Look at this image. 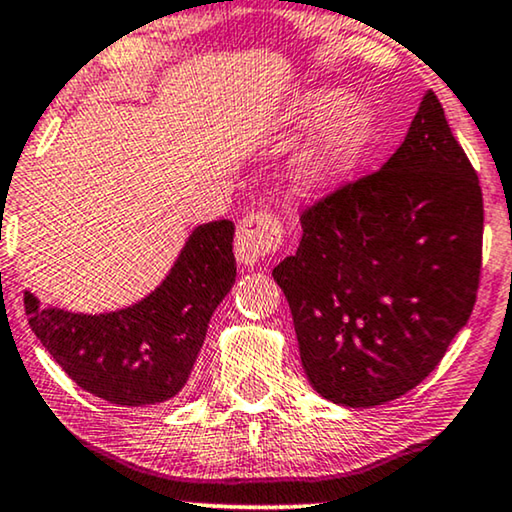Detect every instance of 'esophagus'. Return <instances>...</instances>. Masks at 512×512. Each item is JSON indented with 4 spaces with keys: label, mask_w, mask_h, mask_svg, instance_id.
<instances>
[{
    "label": "esophagus",
    "mask_w": 512,
    "mask_h": 512,
    "mask_svg": "<svg viewBox=\"0 0 512 512\" xmlns=\"http://www.w3.org/2000/svg\"><path fill=\"white\" fill-rule=\"evenodd\" d=\"M284 242V223L270 209H258L240 219L235 237V254L242 265H254L265 256L277 254Z\"/></svg>",
    "instance_id": "esophagus-1"
}]
</instances>
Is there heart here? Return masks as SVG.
Returning a JSON list of instances; mask_svg holds the SVG:
<instances>
[{
    "label": "heart",
    "mask_w": 512,
    "mask_h": 512,
    "mask_svg": "<svg viewBox=\"0 0 512 512\" xmlns=\"http://www.w3.org/2000/svg\"><path fill=\"white\" fill-rule=\"evenodd\" d=\"M305 121L333 116L300 158L303 177L317 188H335L352 177L368 156L375 118L366 102L347 100L335 90H314L300 104Z\"/></svg>",
    "instance_id": "b5f03b06"
}]
</instances>
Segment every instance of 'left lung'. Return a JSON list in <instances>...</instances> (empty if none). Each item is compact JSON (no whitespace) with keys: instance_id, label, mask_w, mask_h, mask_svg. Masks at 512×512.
I'll list each match as a JSON object with an SVG mask.
<instances>
[{"instance_id":"left-lung-1","label":"left lung","mask_w":512,"mask_h":512,"mask_svg":"<svg viewBox=\"0 0 512 512\" xmlns=\"http://www.w3.org/2000/svg\"><path fill=\"white\" fill-rule=\"evenodd\" d=\"M482 221L478 172L429 90L394 156L305 207L272 270L321 396L382 405L438 366L478 296Z\"/></svg>"}]
</instances>
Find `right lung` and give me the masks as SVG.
Wrapping results in <instances>:
<instances>
[{"mask_svg": "<svg viewBox=\"0 0 512 512\" xmlns=\"http://www.w3.org/2000/svg\"><path fill=\"white\" fill-rule=\"evenodd\" d=\"M233 221L198 226L156 291L125 310L74 314L25 291L34 335L83 391L114 405H156L184 389L216 305L235 282Z\"/></svg>", "mask_w": 512, "mask_h": 512, "instance_id": "obj_1", "label": "right lung"}]
</instances>
